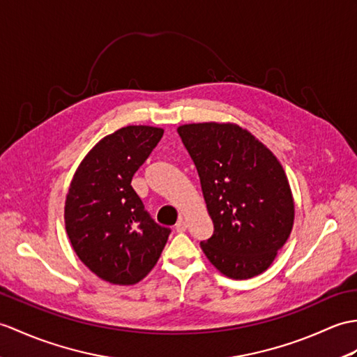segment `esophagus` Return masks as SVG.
Masks as SVG:
<instances>
[{
	"label": "esophagus",
	"mask_w": 357,
	"mask_h": 357,
	"mask_svg": "<svg viewBox=\"0 0 357 357\" xmlns=\"http://www.w3.org/2000/svg\"><path fill=\"white\" fill-rule=\"evenodd\" d=\"M175 229H176V233H185V231H187L185 220L184 219H179L178 223L175 225Z\"/></svg>",
	"instance_id": "34e87169"
}]
</instances>
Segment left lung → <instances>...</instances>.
I'll use <instances>...</instances> for the list:
<instances>
[{"label":"left lung","mask_w":357,"mask_h":357,"mask_svg":"<svg viewBox=\"0 0 357 357\" xmlns=\"http://www.w3.org/2000/svg\"><path fill=\"white\" fill-rule=\"evenodd\" d=\"M178 134L196 165L214 231L201 242L223 275L266 271L291 236L295 205L286 173L269 149L233 123H193Z\"/></svg>","instance_id":"8db88e82"}]
</instances>
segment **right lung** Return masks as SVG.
<instances>
[{"label": "right lung", "instance_id": "add662e5", "mask_svg": "<svg viewBox=\"0 0 357 357\" xmlns=\"http://www.w3.org/2000/svg\"><path fill=\"white\" fill-rule=\"evenodd\" d=\"M164 134L161 128L126 126L91 149L65 201V228L73 250L97 277L129 286L158 261L170 228L144 210L130 182Z\"/></svg>", "mask_w": 357, "mask_h": 357}]
</instances>
